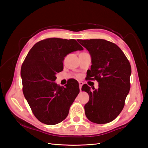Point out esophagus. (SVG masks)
Here are the masks:
<instances>
[{"label": "esophagus", "instance_id": "esophagus-1", "mask_svg": "<svg viewBox=\"0 0 148 148\" xmlns=\"http://www.w3.org/2000/svg\"><path fill=\"white\" fill-rule=\"evenodd\" d=\"M83 83L82 82H79V86L80 91L82 90V87L83 86Z\"/></svg>", "mask_w": 148, "mask_h": 148}]
</instances>
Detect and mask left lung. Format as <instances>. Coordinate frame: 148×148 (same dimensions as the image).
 Here are the masks:
<instances>
[{"instance_id": "1", "label": "left lung", "mask_w": 148, "mask_h": 148, "mask_svg": "<svg viewBox=\"0 0 148 148\" xmlns=\"http://www.w3.org/2000/svg\"><path fill=\"white\" fill-rule=\"evenodd\" d=\"M91 56V70L87 80H96L99 88L93 91L88 84L82 90L89 96L84 106L89 120L98 124L113 121L123 109L130 89L131 65L127 57L115 44L105 39H78Z\"/></svg>"}]
</instances>
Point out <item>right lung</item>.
<instances>
[{"mask_svg": "<svg viewBox=\"0 0 148 148\" xmlns=\"http://www.w3.org/2000/svg\"><path fill=\"white\" fill-rule=\"evenodd\" d=\"M83 50L75 39L52 38L36 43L21 65L23 92L33 114L40 122L53 125L66 119L79 92L77 82L65 86L54 83L56 73L63 70L69 53Z\"/></svg>", "mask_w": 148, "mask_h": 148, "instance_id": "obj_1", "label": "right lung"}]
</instances>
